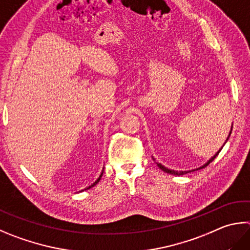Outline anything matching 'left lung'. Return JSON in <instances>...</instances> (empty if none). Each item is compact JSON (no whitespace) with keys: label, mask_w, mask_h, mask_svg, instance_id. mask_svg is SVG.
<instances>
[{"label":"left lung","mask_w":250,"mask_h":250,"mask_svg":"<svg viewBox=\"0 0 250 250\" xmlns=\"http://www.w3.org/2000/svg\"><path fill=\"white\" fill-rule=\"evenodd\" d=\"M232 128H233V125H232ZM232 128H230V131H229V137H228V139H226V141H225V143L226 142H228V140H229V135H230V133H232ZM224 143V144H225ZM223 146H224V145H223ZM223 146H222L220 149H219V151H217L216 152V154H214V156H212L211 158H210V160H208L207 163H206V164H204V165H202V166H200V167H199V168H196V169H191V170H174V169H168V168H167V167H165L164 165H162L161 164V163H157L156 161H155V158H154V157H152L153 158V161H155V163H156V164H157V166L158 167H160V168L162 169V170H164L165 172H167V174H170V175H176V176H180V175H185V174H188V172H191V171H194V170H199V169H202V168H204V167H207L208 164H210V163L213 161V160H214V158L217 156V155H219V153L221 152V149L222 148H223Z\"/></svg>","instance_id":"8db88e82"}]
</instances>
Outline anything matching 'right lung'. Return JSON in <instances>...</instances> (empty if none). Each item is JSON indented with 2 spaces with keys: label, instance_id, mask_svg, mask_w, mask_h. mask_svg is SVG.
Here are the masks:
<instances>
[{
  "label": "right lung",
  "instance_id": "obj_1",
  "mask_svg": "<svg viewBox=\"0 0 250 250\" xmlns=\"http://www.w3.org/2000/svg\"><path fill=\"white\" fill-rule=\"evenodd\" d=\"M103 172H104V170L102 171V174L101 175H99V177H98V178H97V180L96 181H95V183L94 184H92V185H90L89 186V187H87V188H85V189H83V190H81V191H84V190H87V189H89V188H92V187H94V186H96L98 183H99V180H101V178H102V176H103Z\"/></svg>",
  "mask_w": 250,
  "mask_h": 250
}]
</instances>
